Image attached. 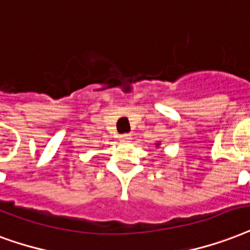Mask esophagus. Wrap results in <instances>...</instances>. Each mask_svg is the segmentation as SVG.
<instances>
[{"mask_svg": "<svg viewBox=\"0 0 250 250\" xmlns=\"http://www.w3.org/2000/svg\"><path fill=\"white\" fill-rule=\"evenodd\" d=\"M131 140H132V136L129 133H123V135H121V142L129 143Z\"/></svg>", "mask_w": 250, "mask_h": 250, "instance_id": "esophagus-1", "label": "esophagus"}]
</instances>
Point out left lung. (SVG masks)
Wrapping results in <instances>:
<instances>
[{
    "label": "left lung",
    "instance_id": "1",
    "mask_svg": "<svg viewBox=\"0 0 250 250\" xmlns=\"http://www.w3.org/2000/svg\"><path fill=\"white\" fill-rule=\"evenodd\" d=\"M156 146H160V144H159V143H157V144H156Z\"/></svg>",
    "mask_w": 250,
    "mask_h": 250
}]
</instances>
